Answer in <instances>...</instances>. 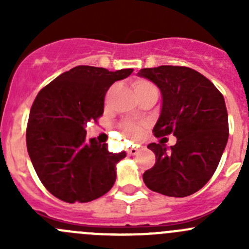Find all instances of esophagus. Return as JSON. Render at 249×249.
<instances>
[{"instance_id":"1","label":"esophagus","mask_w":249,"mask_h":249,"mask_svg":"<svg viewBox=\"0 0 249 249\" xmlns=\"http://www.w3.org/2000/svg\"><path fill=\"white\" fill-rule=\"evenodd\" d=\"M126 152H127V154H129V155H135L137 152H139V148L130 147V148H127Z\"/></svg>"}]
</instances>
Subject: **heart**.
Segmentation results:
<instances>
[{"label": "heart", "mask_w": 249, "mask_h": 249, "mask_svg": "<svg viewBox=\"0 0 249 249\" xmlns=\"http://www.w3.org/2000/svg\"><path fill=\"white\" fill-rule=\"evenodd\" d=\"M135 92L137 94H141V92H145V91H157L154 88V85L152 83L147 82V80H143V79H139V80H135L134 84ZM123 130H124L125 135L127 137H130L131 140H137L142 134V127L139 124H135V123L131 122H126V123H123L122 124Z\"/></svg>", "instance_id": "1"}]
</instances>
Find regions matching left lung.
I'll return each instance as SVG.
<instances>
[{"instance_id":"left-lung-1","label":"left lung","mask_w":249,"mask_h":249,"mask_svg":"<svg viewBox=\"0 0 249 249\" xmlns=\"http://www.w3.org/2000/svg\"><path fill=\"white\" fill-rule=\"evenodd\" d=\"M137 76L154 83L161 92V110L153 132L173 134L167 147L150 143L155 164L143 173L153 192L184 197L200 190L214 173L229 137L228 112L219 90L195 70L182 66L142 69Z\"/></svg>"}]
</instances>
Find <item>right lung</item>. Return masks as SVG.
Instances as JSON below:
<instances>
[{"label": "right lung", "instance_id": "obj_1", "mask_svg": "<svg viewBox=\"0 0 249 249\" xmlns=\"http://www.w3.org/2000/svg\"><path fill=\"white\" fill-rule=\"evenodd\" d=\"M132 71L77 66L55 78L35 99L26 130L27 152L41 182L57 199L89 202L114 184L117 164L126 153L113 154L107 143L87 140L85 126L102 115L110 85Z\"/></svg>", "mask_w": 249, "mask_h": 249}]
</instances>
